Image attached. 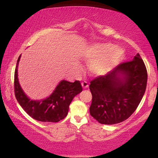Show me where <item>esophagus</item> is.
<instances>
[{"label":"esophagus","mask_w":158,"mask_h":158,"mask_svg":"<svg viewBox=\"0 0 158 158\" xmlns=\"http://www.w3.org/2000/svg\"><path fill=\"white\" fill-rule=\"evenodd\" d=\"M81 85H82V86H83V88H84V89H85V88H87L88 87V83L87 81H83V82H82L81 83Z\"/></svg>","instance_id":"esophagus-1"}]
</instances>
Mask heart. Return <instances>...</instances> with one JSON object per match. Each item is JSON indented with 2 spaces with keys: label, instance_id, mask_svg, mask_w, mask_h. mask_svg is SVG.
<instances>
[{
  "label": "heart",
  "instance_id": "1",
  "mask_svg": "<svg viewBox=\"0 0 158 158\" xmlns=\"http://www.w3.org/2000/svg\"><path fill=\"white\" fill-rule=\"evenodd\" d=\"M83 57L90 64L89 70L95 75H103L110 72L123 60L124 52L111 43H96L83 52Z\"/></svg>",
  "mask_w": 158,
  "mask_h": 158
}]
</instances>
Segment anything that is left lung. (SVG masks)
<instances>
[{
    "mask_svg": "<svg viewBox=\"0 0 158 158\" xmlns=\"http://www.w3.org/2000/svg\"><path fill=\"white\" fill-rule=\"evenodd\" d=\"M148 73L140 54L122 63L105 75L96 77L89 85L92 93L90 113L98 123L113 125L127 120L140 104Z\"/></svg>",
    "mask_w": 158,
    "mask_h": 158,
    "instance_id": "obj_1",
    "label": "left lung"
}]
</instances>
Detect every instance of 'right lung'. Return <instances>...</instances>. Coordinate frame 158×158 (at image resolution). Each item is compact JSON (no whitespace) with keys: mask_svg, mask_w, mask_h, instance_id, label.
<instances>
[{"mask_svg":"<svg viewBox=\"0 0 158 158\" xmlns=\"http://www.w3.org/2000/svg\"><path fill=\"white\" fill-rule=\"evenodd\" d=\"M18 58L14 74L15 96L18 103L31 118L40 122L57 123L68 115L70 102L75 95L83 90L79 81L70 83L62 81L53 93L45 100H31L27 97L20 87L18 78Z\"/></svg>","mask_w":158,"mask_h":158,"instance_id":"obj_1","label":"right lung"}]
</instances>
